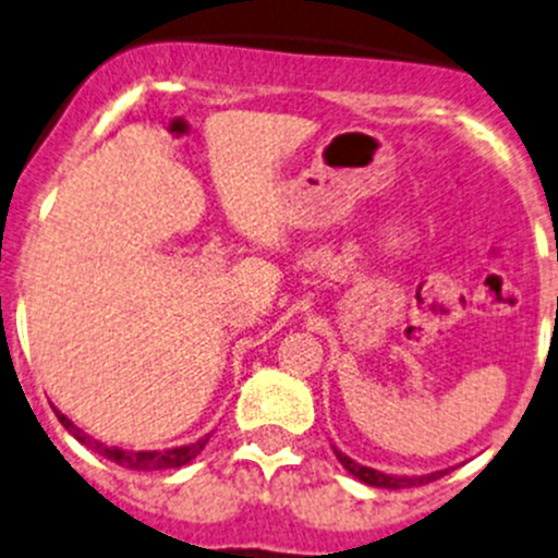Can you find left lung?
Returning a JSON list of instances; mask_svg holds the SVG:
<instances>
[{
  "instance_id": "8db88e82",
  "label": "left lung",
  "mask_w": 558,
  "mask_h": 558,
  "mask_svg": "<svg viewBox=\"0 0 558 558\" xmlns=\"http://www.w3.org/2000/svg\"><path fill=\"white\" fill-rule=\"evenodd\" d=\"M332 451H336L338 462H341L347 471L352 473L355 478H361L363 484H368V487H385V490H402V487H421V484H429L435 482V478L446 476L449 473V468H444V471H432V473H421V476H393V473H383L377 471V468H368V465H361V462H355L352 457H347L343 451H338L336 446H332Z\"/></svg>"
}]
</instances>
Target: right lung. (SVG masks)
<instances>
[{"instance_id":"1","label":"right lung","mask_w":558,"mask_h":558,"mask_svg":"<svg viewBox=\"0 0 558 558\" xmlns=\"http://www.w3.org/2000/svg\"><path fill=\"white\" fill-rule=\"evenodd\" d=\"M54 413L57 418H60V424L65 426V429L71 432L82 446H87V449L96 451V454L104 457V460L114 462V465L129 468V471H165V468L186 465V462H192L203 449H206L208 437H211L206 435L201 437V440H195V444L175 446V449H165V451H126V449H118V446H107L101 444V440H96V437H90L85 429H80L74 421L68 418L65 413H60L57 408Z\"/></svg>"}]
</instances>
